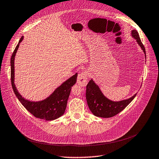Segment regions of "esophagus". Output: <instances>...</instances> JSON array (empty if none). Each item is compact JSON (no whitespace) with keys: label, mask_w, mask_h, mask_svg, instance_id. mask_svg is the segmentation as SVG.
<instances>
[{"label":"esophagus","mask_w":159,"mask_h":159,"mask_svg":"<svg viewBox=\"0 0 159 159\" xmlns=\"http://www.w3.org/2000/svg\"><path fill=\"white\" fill-rule=\"evenodd\" d=\"M77 81L80 86L83 87L86 86L88 83V72L84 71L80 73L78 76Z\"/></svg>","instance_id":"obj_1"}]
</instances>
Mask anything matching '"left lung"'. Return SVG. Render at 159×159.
Segmentation results:
<instances>
[{"label":"left lung","mask_w":159,"mask_h":159,"mask_svg":"<svg viewBox=\"0 0 159 159\" xmlns=\"http://www.w3.org/2000/svg\"><path fill=\"white\" fill-rule=\"evenodd\" d=\"M132 38L135 39L144 53L146 58L145 48L143 44L137 30L131 32ZM136 93L130 98L118 102H114L103 95L99 87L91 80L87 85L86 99L91 112L96 116L101 118H110L118 114L132 102Z\"/></svg>","instance_id":"obj_1"}]
</instances>
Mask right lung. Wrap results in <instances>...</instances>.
<instances>
[{
  "instance_id": "add662e5",
  "label": "right lung",
  "mask_w": 159,
  "mask_h": 159,
  "mask_svg": "<svg viewBox=\"0 0 159 159\" xmlns=\"http://www.w3.org/2000/svg\"><path fill=\"white\" fill-rule=\"evenodd\" d=\"M23 39V36H22L20 39L19 43L15 49L11 58V80L12 87H13L15 95L21 104L35 117L49 121L55 120L62 116L66 111L70 90L72 87L76 82L78 74L76 73L64 82L53 92L52 94L43 101L32 102L25 99L19 93L14 83L15 57L18 49L20 43L21 42Z\"/></svg>"
}]
</instances>
